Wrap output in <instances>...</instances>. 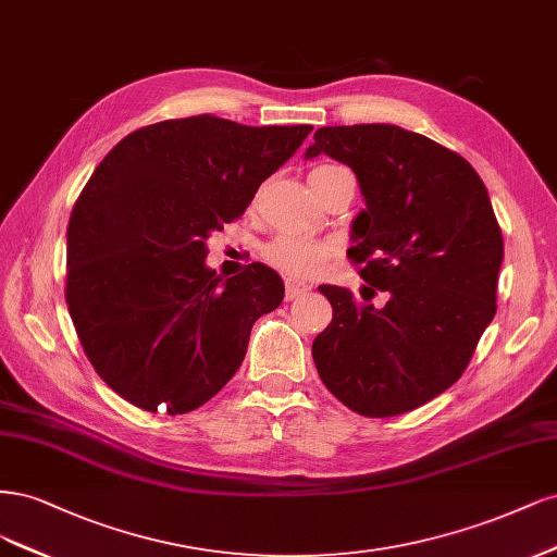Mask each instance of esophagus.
I'll return each mask as SVG.
<instances>
[{
  "label": "esophagus",
  "instance_id": "esophagus-1",
  "mask_svg": "<svg viewBox=\"0 0 557 557\" xmlns=\"http://www.w3.org/2000/svg\"><path fill=\"white\" fill-rule=\"evenodd\" d=\"M305 292H308V284L296 282V280H292V277L284 280V296H286V300H294V298L302 296Z\"/></svg>",
  "mask_w": 557,
  "mask_h": 557
}]
</instances>
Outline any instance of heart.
Segmentation results:
<instances>
[{
    "instance_id": "b5f03b06",
    "label": "heart",
    "mask_w": 557,
    "mask_h": 557,
    "mask_svg": "<svg viewBox=\"0 0 557 557\" xmlns=\"http://www.w3.org/2000/svg\"><path fill=\"white\" fill-rule=\"evenodd\" d=\"M319 169H331V164L317 166L314 171H319ZM263 257L268 263L275 265L277 271H282L286 275L314 277V275L326 271L329 259H331V249L319 240L284 233V236H277L275 240H271L263 247Z\"/></svg>"
}]
</instances>
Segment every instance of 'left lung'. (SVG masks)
Segmentation results:
<instances>
[{"label":"left lung","mask_w":557,"mask_h":557,"mask_svg":"<svg viewBox=\"0 0 557 557\" xmlns=\"http://www.w3.org/2000/svg\"><path fill=\"white\" fill-rule=\"evenodd\" d=\"M347 164L366 208L349 257L363 300L321 284L333 319L312 343L321 382L363 417H398L437 398L468 368L495 317L505 245L488 189L460 154L396 124L321 127L305 159ZM386 290L374 309L369 298Z\"/></svg>","instance_id":"1"}]
</instances>
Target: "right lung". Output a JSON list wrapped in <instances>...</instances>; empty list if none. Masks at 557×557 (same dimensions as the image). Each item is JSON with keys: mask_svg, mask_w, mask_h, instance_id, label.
I'll return each mask as SVG.
<instances>
[{"mask_svg": "<svg viewBox=\"0 0 557 557\" xmlns=\"http://www.w3.org/2000/svg\"><path fill=\"white\" fill-rule=\"evenodd\" d=\"M310 132L196 115L143 127L103 157L69 220L66 305L117 396L187 414L236 374L284 282L263 263L222 280L206 265V240L240 218Z\"/></svg>", "mask_w": 557, "mask_h": 557, "instance_id": "right-lung-1", "label": "right lung"}]
</instances>
